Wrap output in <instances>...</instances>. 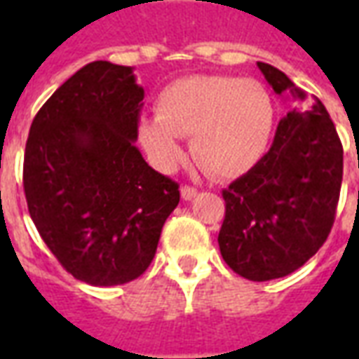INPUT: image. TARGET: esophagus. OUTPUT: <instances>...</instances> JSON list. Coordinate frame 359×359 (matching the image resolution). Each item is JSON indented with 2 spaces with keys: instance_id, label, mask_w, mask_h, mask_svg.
I'll list each match as a JSON object with an SVG mask.
<instances>
[{
  "instance_id": "esophagus-1",
  "label": "esophagus",
  "mask_w": 359,
  "mask_h": 359,
  "mask_svg": "<svg viewBox=\"0 0 359 359\" xmlns=\"http://www.w3.org/2000/svg\"><path fill=\"white\" fill-rule=\"evenodd\" d=\"M196 194H198V190H196L194 187H184L180 188V196H182V200H192V198H196Z\"/></svg>"
}]
</instances>
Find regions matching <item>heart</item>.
<instances>
[{
	"label": "heart",
	"instance_id": "heart-1",
	"mask_svg": "<svg viewBox=\"0 0 359 359\" xmlns=\"http://www.w3.org/2000/svg\"><path fill=\"white\" fill-rule=\"evenodd\" d=\"M157 115L138 121V138L159 171L184 157L180 136H190L196 161L213 177L233 179L265 156L275 130V103L264 84L236 76L196 74L167 84Z\"/></svg>",
	"mask_w": 359,
	"mask_h": 359
}]
</instances>
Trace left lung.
<instances>
[{"instance_id":"1","label":"left lung","mask_w":359,"mask_h":359,"mask_svg":"<svg viewBox=\"0 0 359 359\" xmlns=\"http://www.w3.org/2000/svg\"><path fill=\"white\" fill-rule=\"evenodd\" d=\"M257 67L275 94L294 103L269 151L223 190L217 241L234 273L262 283L300 269L327 241L342 184V144L323 103L273 65Z\"/></svg>"}]
</instances>
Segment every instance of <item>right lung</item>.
I'll list each match as a JSON object with an SVG mask.
<instances>
[{
	"label": "right lung",
	"mask_w": 359,
	"mask_h": 359,
	"mask_svg": "<svg viewBox=\"0 0 359 359\" xmlns=\"http://www.w3.org/2000/svg\"><path fill=\"white\" fill-rule=\"evenodd\" d=\"M142 100L133 67L94 61L53 92L28 133L30 217L59 264L92 286L140 277L179 205V184L134 144Z\"/></svg>",
	"instance_id": "1"
}]
</instances>
